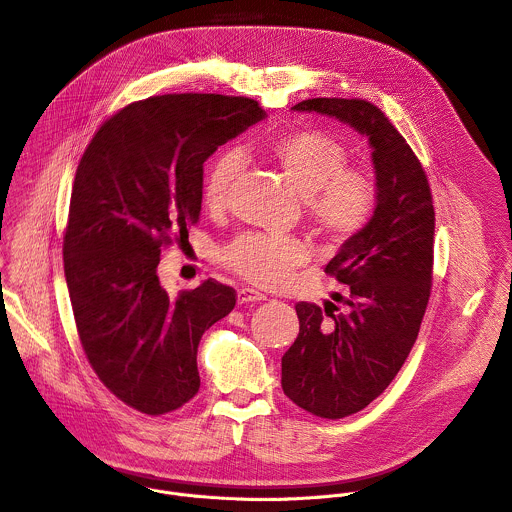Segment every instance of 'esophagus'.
Instances as JSON below:
<instances>
[{
    "label": "esophagus",
    "instance_id": "1",
    "mask_svg": "<svg viewBox=\"0 0 512 512\" xmlns=\"http://www.w3.org/2000/svg\"><path fill=\"white\" fill-rule=\"evenodd\" d=\"M265 296L259 294V291H253L249 287H243L237 291V302L243 306V304H255V302H263Z\"/></svg>",
    "mask_w": 512,
    "mask_h": 512
}]
</instances>
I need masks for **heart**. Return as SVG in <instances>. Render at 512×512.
I'll return each mask as SVG.
<instances>
[{"instance_id": "heart-1", "label": "heart", "mask_w": 512, "mask_h": 512, "mask_svg": "<svg viewBox=\"0 0 512 512\" xmlns=\"http://www.w3.org/2000/svg\"><path fill=\"white\" fill-rule=\"evenodd\" d=\"M269 156L304 198L308 221L324 239L344 245L371 225L379 206L377 178L367 168L348 166V148L340 137L318 127L291 129L269 143ZM237 170V158L229 154L208 166L200 188L206 210L227 208ZM310 255L300 239L249 233L229 243L218 259L251 285L275 289Z\"/></svg>"}]
</instances>
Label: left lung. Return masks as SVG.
<instances>
[{
    "instance_id": "left-lung-1",
    "label": "left lung",
    "mask_w": 512,
    "mask_h": 512,
    "mask_svg": "<svg viewBox=\"0 0 512 512\" xmlns=\"http://www.w3.org/2000/svg\"><path fill=\"white\" fill-rule=\"evenodd\" d=\"M294 109L367 135L379 186L371 225L324 269L348 287V310L296 304L300 334L281 358L283 393L316 417L342 419L391 385L417 340L433 279V198L421 162L377 105L318 97Z\"/></svg>"
}]
</instances>
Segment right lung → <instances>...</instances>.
<instances>
[{"instance_id":"add662e5","label":"right lung","mask_w":512,"mask_h":512,"mask_svg":"<svg viewBox=\"0 0 512 512\" xmlns=\"http://www.w3.org/2000/svg\"><path fill=\"white\" fill-rule=\"evenodd\" d=\"M263 117L247 97H150L109 117L79 162L62 245L72 314L99 381L145 415L198 393L200 338L237 304L214 279L170 298L160 255L198 223L202 164Z\"/></svg>"}]
</instances>
